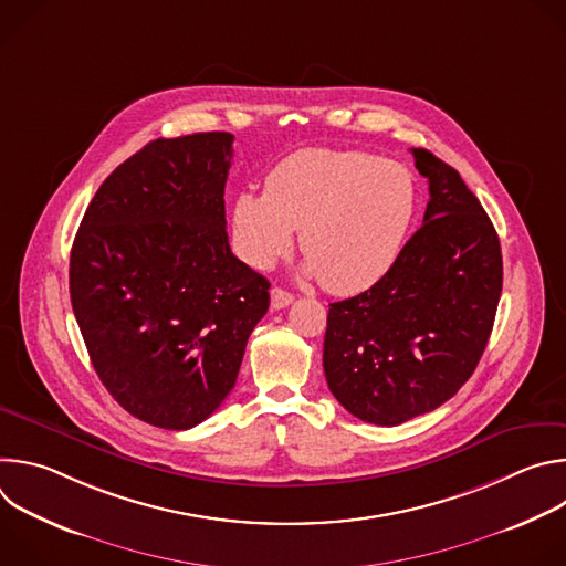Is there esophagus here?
<instances>
[{
    "instance_id": "34e87169",
    "label": "esophagus",
    "mask_w": 566,
    "mask_h": 566,
    "mask_svg": "<svg viewBox=\"0 0 566 566\" xmlns=\"http://www.w3.org/2000/svg\"><path fill=\"white\" fill-rule=\"evenodd\" d=\"M293 300H295L293 293L284 291L282 286H275V289L271 291V308H284V306H289Z\"/></svg>"
}]
</instances>
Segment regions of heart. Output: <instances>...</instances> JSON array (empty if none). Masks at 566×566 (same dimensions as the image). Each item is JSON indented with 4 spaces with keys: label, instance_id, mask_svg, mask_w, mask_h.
Returning a JSON list of instances; mask_svg holds the SVG:
<instances>
[{
    "label": "heart",
    "instance_id": "1",
    "mask_svg": "<svg viewBox=\"0 0 566 566\" xmlns=\"http://www.w3.org/2000/svg\"><path fill=\"white\" fill-rule=\"evenodd\" d=\"M417 208V179L398 160L308 147L280 160L262 195L234 199L232 241L247 264L269 269L300 230L306 273L334 293H356L391 269Z\"/></svg>",
    "mask_w": 566,
    "mask_h": 566
}]
</instances>
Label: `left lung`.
<instances>
[{
	"instance_id": "8db88e82",
	"label": "left lung",
	"mask_w": 566,
	"mask_h": 566,
	"mask_svg": "<svg viewBox=\"0 0 566 566\" xmlns=\"http://www.w3.org/2000/svg\"><path fill=\"white\" fill-rule=\"evenodd\" d=\"M430 184L423 226L367 291L329 304L325 376L360 421L398 426L437 410L472 376L502 295L493 221L454 168L412 149Z\"/></svg>"
}]
</instances>
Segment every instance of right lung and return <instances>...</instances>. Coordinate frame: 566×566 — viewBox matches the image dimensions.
Listing matches in <instances>:
<instances>
[{"label":"right lung","instance_id":"1","mask_svg":"<svg viewBox=\"0 0 566 566\" xmlns=\"http://www.w3.org/2000/svg\"><path fill=\"white\" fill-rule=\"evenodd\" d=\"M234 136L156 138L98 188L73 239L71 306L92 365L132 417L206 421L269 311V280L228 244Z\"/></svg>","mask_w":566,"mask_h":566}]
</instances>
